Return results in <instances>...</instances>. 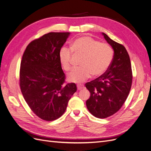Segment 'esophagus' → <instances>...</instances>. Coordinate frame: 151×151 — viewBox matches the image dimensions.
Wrapping results in <instances>:
<instances>
[{
	"label": "esophagus",
	"instance_id": "34e87169",
	"mask_svg": "<svg viewBox=\"0 0 151 151\" xmlns=\"http://www.w3.org/2000/svg\"><path fill=\"white\" fill-rule=\"evenodd\" d=\"M77 89L78 90H81L84 88V86L83 84H77Z\"/></svg>",
	"mask_w": 151,
	"mask_h": 151
}]
</instances>
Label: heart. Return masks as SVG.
<instances>
[{
    "mask_svg": "<svg viewBox=\"0 0 151 151\" xmlns=\"http://www.w3.org/2000/svg\"><path fill=\"white\" fill-rule=\"evenodd\" d=\"M73 53L83 55L82 67L74 68L68 75L72 83H81L93 74L94 77L103 75L110 66L113 57V50L106 43L99 42L90 36H83L72 42L70 49L62 47L59 51V61L63 68L68 71L71 68Z\"/></svg>",
    "mask_w": 151,
    "mask_h": 151,
    "instance_id": "b5f03b06",
    "label": "heart"
}]
</instances>
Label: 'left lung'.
Segmentation results:
<instances>
[{
  "label": "left lung",
  "instance_id": "left-lung-1",
  "mask_svg": "<svg viewBox=\"0 0 151 151\" xmlns=\"http://www.w3.org/2000/svg\"><path fill=\"white\" fill-rule=\"evenodd\" d=\"M102 34L114 50L113 60L103 75L85 86L91 93L86 101L88 110L95 117L106 118L116 113L125 102L132 86V71L125 47Z\"/></svg>",
  "mask_w": 151,
  "mask_h": 151
}]
</instances>
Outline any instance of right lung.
Returning <instances> with one entry per match:
<instances>
[{
  "label": "right lung",
  "instance_id": "add662e5",
  "mask_svg": "<svg viewBox=\"0 0 151 151\" xmlns=\"http://www.w3.org/2000/svg\"><path fill=\"white\" fill-rule=\"evenodd\" d=\"M70 33L51 32L27 46L21 62L19 86L26 103L45 121L60 118L77 91L75 83L65 84L58 53Z\"/></svg>",
  "mask_w": 151,
  "mask_h": 151
}]
</instances>
